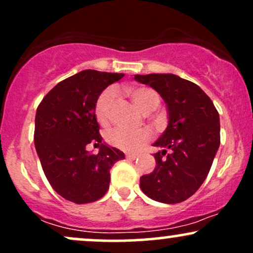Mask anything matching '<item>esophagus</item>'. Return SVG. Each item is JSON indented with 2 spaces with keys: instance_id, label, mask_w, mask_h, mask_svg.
Wrapping results in <instances>:
<instances>
[{
  "instance_id": "1",
  "label": "esophagus",
  "mask_w": 253,
  "mask_h": 253,
  "mask_svg": "<svg viewBox=\"0 0 253 253\" xmlns=\"http://www.w3.org/2000/svg\"><path fill=\"white\" fill-rule=\"evenodd\" d=\"M138 155H132V153H128V155H126V158L127 159H130V161H134V159L138 158Z\"/></svg>"
}]
</instances>
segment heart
Instances as JSON below:
<instances>
[{"instance_id": "heart-1", "label": "heart", "mask_w": 253, "mask_h": 253, "mask_svg": "<svg viewBox=\"0 0 253 253\" xmlns=\"http://www.w3.org/2000/svg\"><path fill=\"white\" fill-rule=\"evenodd\" d=\"M133 100L136 106L144 112H152L161 103V98L153 89L146 86H139L130 90ZM115 98V90L107 89L97 98L95 103V117L101 125L108 124L110 118V109H112L113 101ZM151 139L150 130L141 129H128L124 127H115L107 133V141L112 146L117 147L127 152L136 151L149 143Z\"/></svg>"}]
</instances>
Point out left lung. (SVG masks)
<instances>
[{
    "label": "left lung",
    "instance_id": "8db88e82",
    "mask_svg": "<svg viewBox=\"0 0 253 253\" xmlns=\"http://www.w3.org/2000/svg\"><path fill=\"white\" fill-rule=\"evenodd\" d=\"M167 103L169 124L155 146L156 169L140 177L145 195L163 203L185 201L210 172L220 145L219 113L208 95L172 74L135 75Z\"/></svg>",
    "mask_w": 253,
    "mask_h": 253
}]
</instances>
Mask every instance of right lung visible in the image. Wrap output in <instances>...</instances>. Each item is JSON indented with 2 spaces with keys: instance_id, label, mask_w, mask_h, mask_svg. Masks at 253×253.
Here are the masks:
<instances>
[{
  "instance_id": "1",
  "label": "right lung",
  "mask_w": 253,
  "mask_h": 253,
  "mask_svg": "<svg viewBox=\"0 0 253 253\" xmlns=\"http://www.w3.org/2000/svg\"><path fill=\"white\" fill-rule=\"evenodd\" d=\"M125 76L83 70L66 78L42 98L36 114L34 144L43 173L64 199L90 203L107 193L110 168L124 152L102 143L95 103L107 86ZM100 146L97 155L86 151Z\"/></svg>"
}]
</instances>
